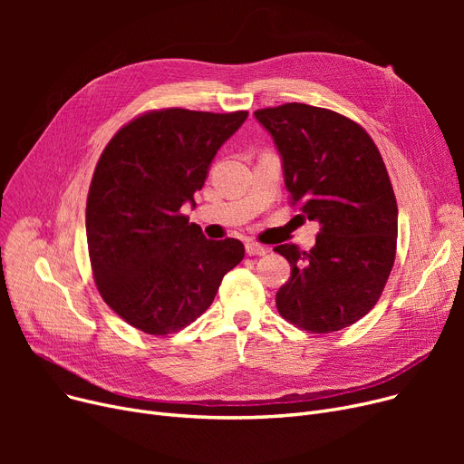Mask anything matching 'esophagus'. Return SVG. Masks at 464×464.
<instances>
[{"label": "esophagus", "instance_id": "34e87169", "mask_svg": "<svg viewBox=\"0 0 464 464\" xmlns=\"http://www.w3.org/2000/svg\"><path fill=\"white\" fill-rule=\"evenodd\" d=\"M266 250L265 246H261V245H257V242H246V254L248 256H265Z\"/></svg>", "mask_w": 464, "mask_h": 464}]
</instances>
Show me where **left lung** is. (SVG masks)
I'll return each mask as SVG.
<instances>
[{
	"instance_id": "8db88e82",
	"label": "left lung",
	"mask_w": 464,
	"mask_h": 464,
	"mask_svg": "<svg viewBox=\"0 0 464 464\" xmlns=\"http://www.w3.org/2000/svg\"><path fill=\"white\" fill-rule=\"evenodd\" d=\"M254 116L275 140L291 203L320 224L312 250L275 248L291 265L276 308L310 333L350 327L376 304L395 263L399 210L383 160L338 112L285 103Z\"/></svg>"
}]
</instances>
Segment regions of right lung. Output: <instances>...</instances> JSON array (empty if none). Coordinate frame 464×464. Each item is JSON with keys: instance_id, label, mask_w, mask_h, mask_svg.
I'll list each match as a JSON object with an SVG mask.
<instances>
[{"instance_id": "add662e5", "label": "right lung", "mask_w": 464, "mask_h": 464, "mask_svg": "<svg viewBox=\"0 0 464 464\" xmlns=\"http://www.w3.org/2000/svg\"><path fill=\"white\" fill-rule=\"evenodd\" d=\"M248 118L163 109L107 144L88 191L86 237L103 301L135 329L163 336L195 322L245 257L237 238L210 240L180 214L210 163Z\"/></svg>"}]
</instances>
